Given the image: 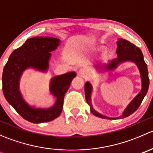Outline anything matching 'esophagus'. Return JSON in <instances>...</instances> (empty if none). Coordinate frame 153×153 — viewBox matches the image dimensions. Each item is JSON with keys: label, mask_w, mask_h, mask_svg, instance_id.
<instances>
[{"label": "esophagus", "mask_w": 153, "mask_h": 153, "mask_svg": "<svg viewBox=\"0 0 153 153\" xmlns=\"http://www.w3.org/2000/svg\"><path fill=\"white\" fill-rule=\"evenodd\" d=\"M88 73H89V69H88V68L86 67L81 68V69L79 70V72H78V75L83 77L86 76V75H88Z\"/></svg>", "instance_id": "esophagus-1"}]
</instances>
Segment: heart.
Wrapping results in <instances>:
<instances>
[{"label": "heart", "mask_w": 153, "mask_h": 153, "mask_svg": "<svg viewBox=\"0 0 153 153\" xmlns=\"http://www.w3.org/2000/svg\"><path fill=\"white\" fill-rule=\"evenodd\" d=\"M95 49H96V48H95Z\"/></svg>", "instance_id": "b5f03b06"}]
</instances>
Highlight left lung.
Wrapping results in <instances>:
<instances>
[{
  "label": "left lung",
  "mask_w": 153,
  "mask_h": 153,
  "mask_svg": "<svg viewBox=\"0 0 153 153\" xmlns=\"http://www.w3.org/2000/svg\"><path fill=\"white\" fill-rule=\"evenodd\" d=\"M117 46H118V47H117L116 49V54L118 58L112 60V61H109L106 65H103L101 67V65H98L96 68L97 69H101V68L103 67V69H104L106 70H113L115 68L118 67V66L121 63L126 62V61H132V62H134L136 64L138 69H139L142 87H141V92L129 103V105L125 109V110L121 116L118 117V118H109V117H106L105 115L99 113V112H98L93 109L92 103H91V95H92V86L90 83L86 82L85 84V86H84L86 103L89 105L91 112L95 116L99 117V118H101L120 119V118H126V117L132 115L141 105L143 98L147 93L148 88H149V76H148L147 66H146V64L145 63L144 60H143V54L141 49L137 47L135 45H134L133 44H131L129 41L122 39V38H118V41H117Z\"/></svg>",
  "instance_id": "obj_1"
}]
</instances>
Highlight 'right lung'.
Returning <instances> with one entry per match:
<instances>
[{
    "mask_svg": "<svg viewBox=\"0 0 153 153\" xmlns=\"http://www.w3.org/2000/svg\"><path fill=\"white\" fill-rule=\"evenodd\" d=\"M60 42L59 39L51 37H34L27 40L21 47L12 52L4 68L2 83L4 97L16 112L29 122H48L58 118L62 112L64 95L76 76L75 72H70L52 78L49 90L56 98V101L53 106L48 109L31 106L21 95L19 83L23 72L28 68L46 72L49 67L50 52L57 49Z\"/></svg>",
    "mask_w": 153,
    "mask_h": 153,
    "instance_id": "obj_1",
    "label": "right lung"
}]
</instances>
